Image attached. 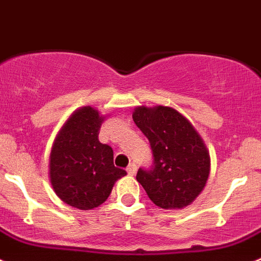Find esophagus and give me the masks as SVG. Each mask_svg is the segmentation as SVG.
I'll use <instances>...</instances> for the list:
<instances>
[{
    "instance_id": "1",
    "label": "esophagus",
    "mask_w": 261,
    "mask_h": 261,
    "mask_svg": "<svg viewBox=\"0 0 261 261\" xmlns=\"http://www.w3.org/2000/svg\"><path fill=\"white\" fill-rule=\"evenodd\" d=\"M136 169H138V168H136V165H135V164H130V165H128L127 166V173H128V174H130V175H134V174H135V173H136Z\"/></svg>"
}]
</instances>
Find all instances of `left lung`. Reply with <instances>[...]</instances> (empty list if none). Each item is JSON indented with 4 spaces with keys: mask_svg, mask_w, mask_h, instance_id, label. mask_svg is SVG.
I'll use <instances>...</instances> for the list:
<instances>
[{
    "mask_svg": "<svg viewBox=\"0 0 261 261\" xmlns=\"http://www.w3.org/2000/svg\"><path fill=\"white\" fill-rule=\"evenodd\" d=\"M135 125L151 143L153 165L138 170L136 180L157 206L180 210L198 198L211 170L203 139L186 117L169 107H138Z\"/></svg>",
    "mask_w": 261,
    "mask_h": 261,
    "instance_id": "obj_1",
    "label": "left lung"
}]
</instances>
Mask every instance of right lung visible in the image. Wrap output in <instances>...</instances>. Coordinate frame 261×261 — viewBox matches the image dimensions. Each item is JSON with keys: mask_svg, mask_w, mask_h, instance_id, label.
<instances>
[{"mask_svg": "<svg viewBox=\"0 0 261 261\" xmlns=\"http://www.w3.org/2000/svg\"><path fill=\"white\" fill-rule=\"evenodd\" d=\"M105 117L96 109L75 110L56 136L49 156V178L58 198L82 211L109 198L117 179L126 175L113 164V149L98 140Z\"/></svg>", "mask_w": 261, "mask_h": 261, "instance_id": "obj_1", "label": "right lung"}]
</instances>
